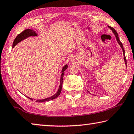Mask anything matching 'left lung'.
Instances as JSON below:
<instances>
[{
  "instance_id": "8db88e82",
  "label": "left lung",
  "mask_w": 134,
  "mask_h": 134,
  "mask_svg": "<svg viewBox=\"0 0 134 134\" xmlns=\"http://www.w3.org/2000/svg\"><path fill=\"white\" fill-rule=\"evenodd\" d=\"M108 27L111 29V30L113 31V33L114 34V35L115 36V37H116V40H117V42H118V44H120V46H121V48H122V51H123V54H124V61H125V65H126V57H125V50H124V47H123V45H122V43H121V42H120V39H119V37H118V33H117V32H116V30H115V29H114L113 27H110V26H108Z\"/></svg>"
}]
</instances>
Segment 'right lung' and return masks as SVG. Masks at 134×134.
I'll return each instance as SVG.
<instances>
[{
	"instance_id": "right-lung-1",
	"label": "right lung",
	"mask_w": 134,
	"mask_h": 134,
	"mask_svg": "<svg viewBox=\"0 0 134 134\" xmlns=\"http://www.w3.org/2000/svg\"><path fill=\"white\" fill-rule=\"evenodd\" d=\"M37 35V34L36 33L35 31H34L33 30H31V29H26V30H24L22 32L20 33L19 35L17 36V37L15 38L14 42L13 43V48L17 44H18L19 42H20L21 41H22L23 40H25V38H27L28 37H30V36H36ZM68 65L66 64L65 65L64 67H63V69L62 70V74H61V78H60V86L59 90H58L57 92L55 93V94L53 95L52 97H48V98H45V99H37L36 101V102L37 103H42V102H44V101H50L52 100V99H54L55 98H56L57 97L59 96V95L60 94V92L62 91V84H63V75H64V72L65 70L67 69ZM27 97L28 98H29L31 100H33V99L30 98V97Z\"/></svg>"
}]
</instances>
